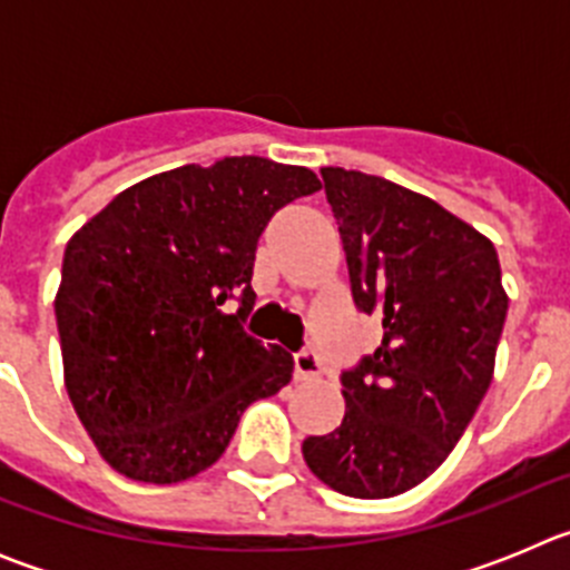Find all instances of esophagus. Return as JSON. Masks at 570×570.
I'll return each mask as SVG.
<instances>
[{"mask_svg": "<svg viewBox=\"0 0 570 570\" xmlns=\"http://www.w3.org/2000/svg\"><path fill=\"white\" fill-rule=\"evenodd\" d=\"M322 374V362L320 356L314 354V351H299V354L294 356V376L302 382L308 380H316V376Z\"/></svg>", "mask_w": 570, "mask_h": 570, "instance_id": "obj_1", "label": "esophagus"}]
</instances>
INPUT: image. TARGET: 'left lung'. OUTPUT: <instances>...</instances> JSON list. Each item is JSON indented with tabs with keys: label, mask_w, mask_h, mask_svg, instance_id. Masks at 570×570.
Returning a JSON list of instances; mask_svg holds the SVG:
<instances>
[{
	"label": "left lung",
	"mask_w": 570,
	"mask_h": 570,
	"mask_svg": "<svg viewBox=\"0 0 570 570\" xmlns=\"http://www.w3.org/2000/svg\"><path fill=\"white\" fill-rule=\"evenodd\" d=\"M356 308L382 342L342 371L345 416L302 442L311 471L356 500L411 491L465 434L493 376L508 314L488 236L428 196L362 170L322 168Z\"/></svg>",
	"instance_id": "8db88e82"
}]
</instances>
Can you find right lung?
I'll use <instances>...</instances> for the list:
<instances>
[{"mask_svg": "<svg viewBox=\"0 0 570 570\" xmlns=\"http://www.w3.org/2000/svg\"><path fill=\"white\" fill-rule=\"evenodd\" d=\"M314 190L308 168L225 156L130 185L70 236L53 302L65 387L114 471L190 480L225 454L250 402L288 385L294 356L242 322L262 230ZM234 295L240 311L225 315Z\"/></svg>", "mask_w": 570, "mask_h": 570, "instance_id": "obj_1", "label": "right lung"}]
</instances>
